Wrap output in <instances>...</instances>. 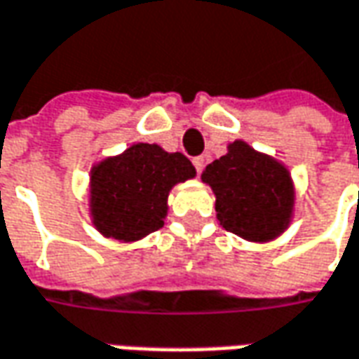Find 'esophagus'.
<instances>
[{
  "instance_id": "1",
  "label": "esophagus",
  "mask_w": 359,
  "mask_h": 359,
  "mask_svg": "<svg viewBox=\"0 0 359 359\" xmlns=\"http://www.w3.org/2000/svg\"><path fill=\"white\" fill-rule=\"evenodd\" d=\"M194 165H196L197 174H201V172H203V168H205V158H203V156H199V158H194Z\"/></svg>"
}]
</instances>
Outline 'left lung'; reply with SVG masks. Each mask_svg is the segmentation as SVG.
<instances>
[{
	"mask_svg": "<svg viewBox=\"0 0 359 359\" xmlns=\"http://www.w3.org/2000/svg\"><path fill=\"white\" fill-rule=\"evenodd\" d=\"M201 180L213 187L219 223L231 233L269 241L286 229L294 189L283 163L237 140L225 156L209 163Z\"/></svg>",
	"mask_w": 359,
	"mask_h": 359,
	"instance_id": "left-lung-1",
	"label": "left lung"
}]
</instances>
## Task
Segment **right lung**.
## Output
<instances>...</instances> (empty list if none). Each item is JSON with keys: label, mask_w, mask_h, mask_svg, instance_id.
Masks as SVG:
<instances>
[{"label": "right lung", "mask_w": 359, "mask_h": 359, "mask_svg": "<svg viewBox=\"0 0 359 359\" xmlns=\"http://www.w3.org/2000/svg\"><path fill=\"white\" fill-rule=\"evenodd\" d=\"M196 175L180 151L156 144H134L116 158L95 165L90 177V211L96 229L118 241H136L163 225L168 194Z\"/></svg>", "instance_id": "obj_1"}]
</instances>
